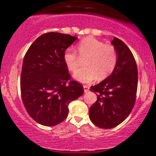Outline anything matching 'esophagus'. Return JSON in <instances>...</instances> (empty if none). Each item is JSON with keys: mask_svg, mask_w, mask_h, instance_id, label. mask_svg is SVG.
Returning <instances> with one entry per match:
<instances>
[{"mask_svg": "<svg viewBox=\"0 0 156 156\" xmlns=\"http://www.w3.org/2000/svg\"><path fill=\"white\" fill-rule=\"evenodd\" d=\"M83 89H84V92H87L89 89V87L87 85H83Z\"/></svg>", "mask_w": 156, "mask_h": 156, "instance_id": "obj_1", "label": "esophagus"}]
</instances>
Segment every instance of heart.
I'll list each match as a JSON object with an SVG mask.
<instances>
[{
	"mask_svg": "<svg viewBox=\"0 0 156 156\" xmlns=\"http://www.w3.org/2000/svg\"><path fill=\"white\" fill-rule=\"evenodd\" d=\"M76 51L68 48L64 51L63 59L68 70L75 72L85 59V67L80 68L74 77L82 83H89L99 77L106 78L114 71L117 63L118 55L115 47L94 37L84 38L78 42ZM79 55H78L77 54Z\"/></svg>",
	"mask_w": 156,
	"mask_h": 156,
	"instance_id": "b5f03b06",
	"label": "heart"
}]
</instances>
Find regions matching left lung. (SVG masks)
Here are the masks:
<instances>
[{"instance_id": "1", "label": "left lung", "mask_w": 156, "mask_h": 156, "mask_svg": "<svg viewBox=\"0 0 156 156\" xmlns=\"http://www.w3.org/2000/svg\"><path fill=\"white\" fill-rule=\"evenodd\" d=\"M117 63L111 76L90 90L98 100L89 108V117L96 126L109 129L119 125L129 116L136 98L138 70L135 58L122 41L114 37Z\"/></svg>"}]
</instances>
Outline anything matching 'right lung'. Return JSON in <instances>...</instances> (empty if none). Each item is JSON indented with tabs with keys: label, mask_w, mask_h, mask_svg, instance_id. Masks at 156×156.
Here are the masks:
<instances>
[{
	"label": "right lung",
	"mask_w": 156,
	"mask_h": 156,
	"mask_svg": "<svg viewBox=\"0 0 156 156\" xmlns=\"http://www.w3.org/2000/svg\"><path fill=\"white\" fill-rule=\"evenodd\" d=\"M76 39L57 32L44 34L25 55L21 98L28 114L39 124L55 126L63 122L69 103L83 94V86L72 80L63 59L64 51Z\"/></svg>",
	"instance_id": "1"
}]
</instances>
